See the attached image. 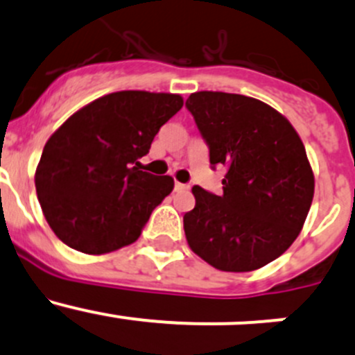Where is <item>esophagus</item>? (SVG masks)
<instances>
[{"instance_id":"esophagus-1","label":"esophagus","mask_w":355,"mask_h":355,"mask_svg":"<svg viewBox=\"0 0 355 355\" xmlns=\"http://www.w3.org/2000/svg\"><path fill=\"white\" fill-rule=\"evenodd\" d=\"M187 189H189V185L182 184V182H175V185H173L175 192H184V191H187Z\"/></svg>"}]
</instances>
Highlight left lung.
Masks as SVG:
<instances>
[{
  "instance_id": "1",
  "label": "left lung",
  "mask_w": 355,
  "mask_h": 355,
  "mask_svg": "<svg viewBox=\"0 0 355 355\" xmlns=\"http://www.w3.org/2000/svg\"><path fill=\"white\" fill-rule=\"evenodd\" d=\"M185 106L209 148L211 168L227 166L223 194L192 187L184 214L191 249L221 271H252L292 245L309 213L314 175L302 141L277 110L242 94L202 91Z\"/></svg>"
}]
</instances>
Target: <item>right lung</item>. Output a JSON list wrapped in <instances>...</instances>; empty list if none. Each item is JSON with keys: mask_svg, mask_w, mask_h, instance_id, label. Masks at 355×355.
Masks as SVG:
<instances>
[{"mask_svg": "<svg viewBox=\"0 0 355 355\" xmlns=\"http://www.w3.org/2000/svg\"><path fill=\"white\" fill-rule=\"evenodd\" d=\"M184 106L178 94L121 91L84 106L49 137L35 191L56 237L84 254L132 244L173 178L142 171L139 159Z\"/></svg>", "mask_w": 355, "mask_h": 355, "instance_id": "1", "label": "right lung"}]
</instances>
